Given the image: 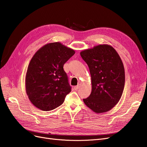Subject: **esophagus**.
<instances>
[{
  "label": "esophagus",
  "mask_w": 147,
  "mask_h": 147,
  "mask_svg": "<svg viewBox=\"0 0 147 147\" xmlns=\"http://www.w3.org/2000/svg\"><path fill=\"white\" fill-rule=\"evenodd\" d=\"M80 84H78V85H77V86H74V90L76 91V90H77L78 89L80 88Z\"/></svg>",
  "instance_id": "esophagus-1"
}]
</instances>
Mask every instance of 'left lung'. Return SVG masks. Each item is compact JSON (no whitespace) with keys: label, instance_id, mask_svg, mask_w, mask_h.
Wrapping results in <instances>:
<instances>
[{"label":"left lung","instance_id":"1","mask_svg":"<svg viewBox=\"0 0 147 147\" xmlns=\"http://www.w3.org/2000/svg\"><path fill=\"white\" fill-rule=\"evenodd\" d=\"M90 69L91 94L83 102L96 113L114 107L122 96L125 74L123 62L116 50L109 45H99L80 53Z\"/></svg>","mask_w":147,"mask_h":147}]
</instances>
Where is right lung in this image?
<instances>
[{
  "mask_svg": "<svg viewBox=\"0 0 147 147\" xmlns=\"http://www.w3.org/2000/svg\"><path fill=\"white\" fill-rule=\"evenodd\" d=\"M60 42L50 43L35 53L26 75V91L32 104L50 111L63 103L71 91L64 64L75 54Z\"/></svg>",
  "mask_w": 147,
  "mask_h": 147,
  "instance_id": "1",
  "label": "right lung"
}]
</instances>
